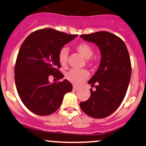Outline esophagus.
I'll list each match as a JSON object with an SVG mask.
<instances>
[{
  "label": "esophagus",
  "mask_w": 146,
  "mask_h": 146,
  "mask_svg": "<svg viewBox=\"0 0 146 146\" xmlns=\"http://www.w3.org/2000/svg\"><path fill=\"white\" fill-rule=\"evenodd\" d=\"M73 90H75V91H76V90H78V89H79V87H77V86H75V85H73Z\"/></svg>",
  "instance_id": "1"
}]
</instances>
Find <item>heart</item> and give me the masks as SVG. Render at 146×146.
Returning a JSON list of instances; mask_svg holds the SVG:
<instances>
[{"instance_id": "obj_1", "label": "heart", "mask_w": 146, "mask_h": 146, "mask_svg": "<svg viewBox=\"0 0 146 146\" xmlns=\"http://www.w3.org/2000/svg\"><path fill=\"white\" fill-rule=\"evenodd\" d=\"M75 49L81 56H83L85 59H88L87 62H90V58L93 55L94 50L90 44L85 42H79L75 46ZM68 56V50L66 47H63L59 50V54H58V59L61 66L66 65ZM89 75L90 73L88 70L85 69H81V70L72 69L66 73V76L67 80L71 83L75 84V85H80L88 78Z\"/></svg>"}]
</instances>
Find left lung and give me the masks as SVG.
<instances>
[{
	"label": "left lung",
	"mask_w": 146,
	"mask_h": 146,
	"mask_svg": "<svg viewBox=\"0 0 146 146\" xmlns=\"http://www.w3.org/2000/svg\"><path fill=\"white\" fill-rule=\"evenodd\" d=\"M80 38L99 47L100 65L88 81L96 91L90 90L88 100L80 104L81 109L90 117H108L117 110L125 98L131 74L129 54L124 41L107 31H99Z\"/></svg>",
	"instance_id": "obj_1"
}]
</instances>
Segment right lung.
I'll use <instances>...</instances> for the list:
<instances>
[{"instance_id":"add662e5","label":"right lung","mask_w":146,"mask_h":146,"mask_svg":"<svg viewBox=\"0 0 146 146\" xmlns=\"http://www.w3.org/2000/svg\"><path fill=\"white\" fill-rule=\"evenodd\" d=\"M78 35H69L52 29L37 30L21 45L15 66V80L18 94L29 110L39 115L56 111L64 96L73 90L67 80L51 84L49 77L61 80L59 50Z\"/></svg>"}]
</instances>
